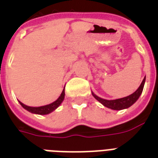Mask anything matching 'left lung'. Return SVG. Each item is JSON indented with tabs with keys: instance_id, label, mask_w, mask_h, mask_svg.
I'll return each instance as SVG.
<instances>
[{
	"instance_id": "left-lung-1",
	"label": "left lung",
	"mask_w": 158,
	"mask_h": 158,
	"mask_svg": "<svg viewBox=\"0 0 158 158\" xmlns=\"http://www.w3.org/2000/svg\"><path fill=\"white\" fill-rule=\"evenodd\" d=\"M145 81H146V77L143 79L141 85L139 86V88L137 89L133 94H130L129 96L124 97V98H121V99H117V100H105V99H102V98H100L99 96L95 95L94 93H92V94H93V96H94L99 102L101 103L104 106H106L107 108L112 109V110H120L127 109L128 108V107H130V106H131L136 100H138V98L140 97L141 94L142 93V90H143Z\"/></svg>"
}]
</instances>
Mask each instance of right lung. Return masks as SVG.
Segmentation results:
<instances>
[{
    "label": "right lung",
    "mask_w": 158,
    "mask_h": 158,
    "mask_svg": "<svg viewBox=\"0 0 158 158\" xmlns=\"http://www.w3.org/2000/svg\"><path fill=\"white\" fill-rule=\"evenodd\" d=\"M64 95H65V93H64V90L62 91L60 96L58 97V100H55L54 102L51 103L49 105H47V106H39V107H31V106H27L23 104L22 102L19 103L21 104V106H23V108L28 110L29 112L31 113H33V114H37V115H48L51 112H52L54 110L58 108V106L61 105V103L63 102V100H64Z\"/></svg>",
    "instance_id": "1"
}]
</instances>
